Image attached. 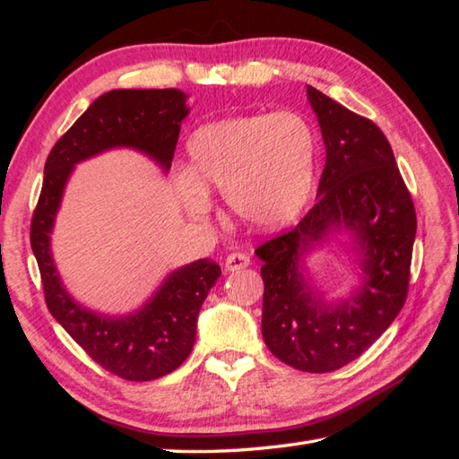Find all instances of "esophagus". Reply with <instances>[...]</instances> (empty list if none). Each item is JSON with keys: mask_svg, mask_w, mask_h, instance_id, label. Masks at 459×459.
<instances>
[{"mask_svg": "<svg viewBox=\"0 0 459 459\" xmlns=\"http://www.w3.org/2000/svg\"><path fill=\"white\" fill-rule=\"evenodd\" d=\"M250 264V256L242 255V252H232V255L227 256L224 260V270L227 272H238L242 268H247Z\"/></svg>", "mask_w": 459, "mask_h": 459, "instance_id": "34e87169", "label": "esophagus"}]
</instances>
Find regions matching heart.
Listing matches in <instances>:
<instances>
[{
    "label": "heart",
    "mask_w": 459,
    "mask_h": 459,
    "mask_svg": "<svg viewBox=\"0 0 459 459\" xmlns=\"http://www.w3.org/2000/svg\"><path fill=\"white\" fill-rule=\"evenodd\" d=\"M192 175L181 178L195 214L211 207L203 185L222 191L229 211L248 227H286L306 209L316 187L319 138L294 110L238 116L203 126L189 143Z\"/></svg>",
    "instance_id": "obj_1"
}]
</instances>
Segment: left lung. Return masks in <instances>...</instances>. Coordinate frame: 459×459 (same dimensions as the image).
Here are the masks:
<instances>
[{
  "label": "left lung",
  "instance_id": "1",
  "mask_svg": "<svg viewBox=\"0 0 459 459\" xmlns=\"http://www.w3.org/2000/svg\"><path fill=\"white\" fill-rule=\"evenodd\" d=\"M325 143L317 203L294 229L260 245L264 262L262 337L281 363L329 373L367 351L403 309L416 237L414 204L391 143L375 122L307 86ZM335 231H345L364 281L327 302L310 284L303 260Z\"/></svg>",
  "mask_w": 459,
  "mask_h": 459
}]
</instances>
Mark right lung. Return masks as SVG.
I'll use <instances>...</instances> for the list:
<instances>
[{"label":"right lung","instance_id":"add662e5","mask_svg":"<svg viewBox=\"0 0 459 459\" xmlns=\"http://www.w3.org/2000/svg\"><path fill=\"white\" fill-rule=\"evenodd\" d=\"M187 114V94L178 89L102 94L48 153L31 221V248L48 311L92 360L135 383L169 375L189 357L201 306L219 280L221 266L209 258L195 260L173 270L140 309L120 317L104 316L74 301L63 286L51 252V232L76 163L108 150L130 148L169 171Z\"/></svg>","mask_w":459,"mask_h":459}]
</instances>
